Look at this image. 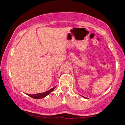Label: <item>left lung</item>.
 <instances>
[{
	"label": "left lung",
	"instance_id": "8db88e82",
	"mask_svg": "<svg viewBox=\"0 0 125 125\" xmlns=\"http://www.w3.org/2000/svg\"><path fill=\"white\" fill-rule=\"evenodd\" d=\"M82 97H83V96H82ZM84 97V98H85V99H87V98H86V97Z\"/></svg>",
	"mask_w": 125,
	"mask_h": 125
}]
</instances>
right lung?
Returning <instances> with one entry per match:
<instances>
[{"label": "right lung", "instance_id": "add662e5", "mask_svg": "<svg viewBox=\"0 0 125 125\" xmlns=\"http://www.w3.org/2000/svg\"><path fill=\"white\" fill-rule=\"evenodd\" d=\"M55 88L54 87V88H51V89L50 90L47 91L45 92V93H38V94H27L28 95H29L30 97H31L34 98V99H42V98L45 97L46 96H47L48 94H50V93H51L52 91H53V90L54 89V88Z\"/></svg>", "mask_w": 125, "mask_h": 125}]
</instances>
